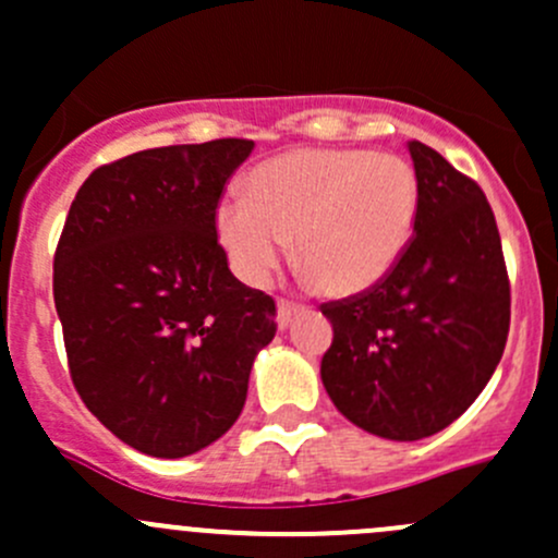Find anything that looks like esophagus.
<instances>
[{
  "mask_svg": "<svg viewBox=\"0 0 558 558\" xmlns=\"http://www.w3.org/2000/svg\"><path fill=\"white\" fill-rule=\"evenodd\" d=\"M300 311H303V305L289 303V300H280V303H278V327H280V330H286V327L291 325V319H294Z\"/></svg>",
  "mask_w": 558,
  "mask_h": 558,
  "instance_id": "34e87169",
  "label": "esophagus"
}]
</instances>
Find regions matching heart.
<instances>
[{
  "label": "heart",
  "mask_w": 558,
  "mask_h": 558,
  "mask_svg": "<svg viewBox=\"0 0 558 558\" xmlns=\"http://www.w3.org/2000/svg\"><path fill=\"white\" fill-rule=\"evenodd\" d=\"M418 220V179L408 159L357 148H296L250 173L247 197L215 208V231L233 272L267 286L294 258L325 294L374 289L402 262Z\"/></svg>",
  "instance_id": "b5f03b06"
}]
</instances>
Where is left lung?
Returning a JSON list of instances; mask_svg holds the SVG:
<instances>
[{"mask_svg": "<svg viewBox=\"0 0 558 558\" xmlns=\"http://www.w3.org/2000/svg\"><path fill=\"white\" fill-rule=\"evenodd\" d=\"M418 220L402 262L363 294L322 305L332 343L322 383L341 415L385 440L460 418L507 347L509 278L482 186L410 140Z\"/></svg>", "mask_w": 558, "mask_h": 558, "instance_id": "1", "label": "left lung"}]
</instances>
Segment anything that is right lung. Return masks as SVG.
Instances as JSON below:
<instances>
[{
	"label": "right lung",
	"mask_w": 558,
	"mask_h": 558,
	"mask_svg": "<svg viewBox=\"0 0 558 558\" xmlns=\"http://www.w3.org/2000/svg\"><path fill=\"white\" fill-rule=\"evenodd\" d=\"M253 140L168 145L87 175L54 253L74 388L143 454L179 460L239 418L275 300L233 278L215 208Z\"/></svg>",
	"instance_id": "obj_1"
}]
</instances>
